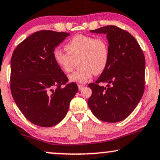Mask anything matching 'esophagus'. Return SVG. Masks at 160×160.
<instances>
[{"instance_id":"34e87169","label":"esophagus","mask_w":160,"mask_h":160,"mask_svg":"<svg viewBox=\"0 0 160 160\" xmlns=\"http://www.w3.org/2000/svg\"><path fill=\"white\" fill-rule=\"evenodd\" d=\"M78 89H79V90H82L84 88V87H85V85H83V84H78Z\"/></svg>"}]
</instances>
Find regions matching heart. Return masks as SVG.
Segmentation results:
<instances>
[{"label": "heart", "instance_id": "b5f03b06", "mask_svg": "<svg viewBox=\"0 0 160 160\" xmlns=\"http://www.w3.org/2000/svg\"><path fill=\"white\" fill-rule=\"evenodd\" d=\"M67 52L54 50L55 62L64 72L70 73L76 68H80L70 76L72 82L84 83L95 75H100L107 68L110 60V47L103 37L76 35L65 44Z\"/></svg>", "mask_w": 160, "mask_h": 160}]
</instances>
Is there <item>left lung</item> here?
Segmentation results:
<instances>
[{
    "mask_svg": "<svg viewBox=\"0 0 160 160\" xmlns=\"http://www.w3.org/2000/svg\"><path fill=\"white\" fill-rule=\"evenodd\" d=\"M91 32L107 35L110 60L95 83H90L92 95L88 105L93 115L106 122H118L131 114L145 90V61L142 50L131 33L113 25ZM106 82V88L99 83Z\"/></svg>",
    "mask_w": 160,
    "mask_h": 160,
    "instance_id": "obj_1",
    "label": "left lung"
}]
</instances>
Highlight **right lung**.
<instances>
[{
    "label": "right lung",
    "instance_id": "right-lung-1",
    "mask_svg": "<svg viewBox=\"0 0 160 160\" xmlns=\"http://www.w3.org/2000/svg\"><path fill=\"white\" fill-rule=\"evenodd\" d=\"M70 35L41 30L21 42L11 58L10 89L15 104L34 125L52 127L64 119L78 92L53 58L55 48Z\"/></svg>",
    "mask_w": 160,
    "mask_h": 160
}]
</instances>
